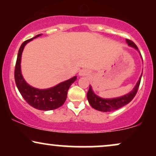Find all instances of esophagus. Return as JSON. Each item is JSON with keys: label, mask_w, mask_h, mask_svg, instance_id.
Segmentation results:
<instances>
[{"label": "esophagus", "mask_w": 156, "mask_h": 156, "mask_svg": "<svg viewBox=\"0 0 156 156\" xmlns=\"http://www.w3.org/2000/svg\"><path fill=\"white\" fill-rule=\"evenodd\" d=\"M89 75V71L87 69H81L79 72V76H86Z\"/></svg>", "instance_id": "esophagus-1"}]
</instances>
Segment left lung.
I'll use <instances>...</instances> for the list:
<instances>
[{"instance_id":"1","label":"left lung","mask_w":156,"mask_h":156,"mask_svg":"<svg viewBox=\"0 0 156 156\" xmlns=\"http://www.w3.org/2000/svg\"><path fill=\"white\" fill-rule=\"evenodd\" d=\"M126 42L130 47L133 48L134 49L136 50L141 57L140 52L139 51L137 46L133 42L129 40V39H126ZM141 58H142V57H141ZM141 76H142V73L141 74L140 78H139V80H138V82L131 92H130L129 93L123 96L119 97V98H102L101 97L98 96L97 94H94V92L92 90V87L89 85V89L88 92H87V99H88L89 104H90L93 108L103 112H113V111L117 110V109L122 108V106L129 103L133 99L136 94L139 84H140Z\"/></svg>"}]
</instances>
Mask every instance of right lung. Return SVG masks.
I'll use <instances>...</instances> for the list:
<instances>
[{"instance_id": "right-lung-1", "label": "right lung", "mask_w": 156, "mask_h": 156, "mask_svg": "<svg viewBox=\"0 0 156 156\" xmlns=\"http://www.w3.org/2000/svg\"><path fill=\"white\" fill-rule=\"evenodd\" d=\"M42 34L25 41L20 48L15 69V79L19 92L25 101L34 108L42 111H50L59 108L67 99L69 87L76 81L77 76L57 84L49 89H39L30 86L23 78L21 73V56L25 46L34 39L40 37Z\"/></svg>"}]
</instances>
